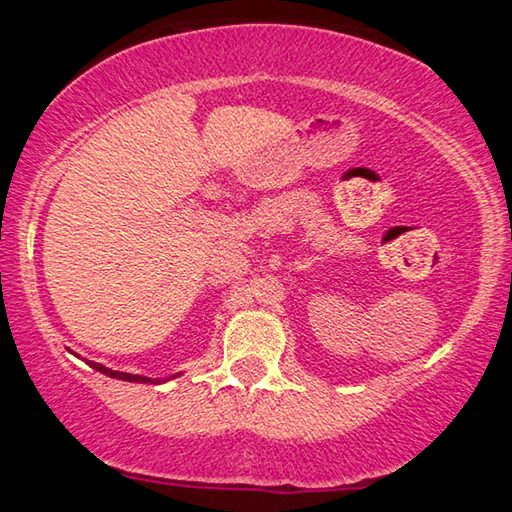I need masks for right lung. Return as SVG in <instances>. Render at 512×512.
<instances>
[{
    "label": "right lung",
    "mask_w": 512,
    "mask_h": 512,
    "mask_svg": "<svg viewBox=\"0 0 512 512\" xmlns=\"http://www.w3.org/2000/svg\"><path fill=\"white\" fill-rule=\"evenodd\" d=\"M90 366L94 368V370H99V372H103V375H108V377H112V379H124V381H142V384H158L160 379H149V377H140V375H131V372H119V370H110V368H103L101 363H92L90 361ZM167 381V379H164Z\"/></svg>",
    "instance_id": "1"
}]
</instances>
